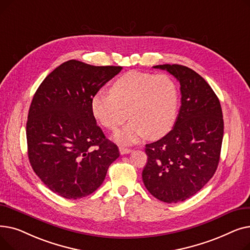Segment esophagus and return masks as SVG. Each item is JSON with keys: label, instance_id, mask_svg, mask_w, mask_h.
<instances>
[{"label": "esophagus", "instance_id": "1", "mask_svg": "<svg viewBox=\"0 0 250 250\" xmlns=\"http://www.w3.org/2000/svg\"><path fill=\"white\" fill-rule=\"evenodd\" d=\"M129 152H132V149L129 148H125V147H120V153L122 155H125V154H128Z\"/></svg>", "mask_w": 250, "mask_h": 250}]
</instances>
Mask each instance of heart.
Returning <instances> with one entry per match:
<instances>
[{
  "mask_svg": "<svg viewBox=\"0 0 250 250\" xmlns=\"http://www.w3.org/2000/svg\"><path fill=\"white\" fill-rule=\"evenodd\" d=\"M178 98L177 85L169 75L130 71L116 79L110 93L97 92L91 106L100 124L111 130L132 118L114 136L117 142L130 144L147 134L152 139L167 134L175 123Z\"/></svg>",
  "mask_w": 250,
  "mask_h": 250,
  "instance_id": "b5f03b06",
  "label": "heart"
}]
</instances>
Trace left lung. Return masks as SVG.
Masks as SVG:
<instances>
[{"label": "left lung", "mask_w": 250, "mask_h": 250, "mask_svg": "<svg viewBox=\"0 0 250 250\" xmlns=\"http://www.w3.org/2000/svg\"><path fill=\"white\" fill-rule=\"evenodd\" d=\"M180 83L181 106L173 128L147 144L144 185L164 203L186 201L215 174L224 134L220 101L205 79L181 64H159Z\"/></svg>", "instance_id": "obj_1"}]
</instances>
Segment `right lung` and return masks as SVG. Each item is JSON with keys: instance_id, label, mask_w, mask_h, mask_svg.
I'll use <instances>...</instances> for the list:
<instances>
[{"instance_id": "add662e5", "label": "right lung", "mask_w": 250, "mask_h": 250, "mask_svg": "<svg viewBox=\"0 0 250 250\" xmlns=\"http://www.w3.org/2000/svg\"><path fill=\"white\" fill-rule=\"evenodd\" d=\"M122 69L64 62L33 96L26 125L29 162L44 185L64 199L94 192L120 156L97 125L91 101Z\"/></svg>"}]
</instances>
